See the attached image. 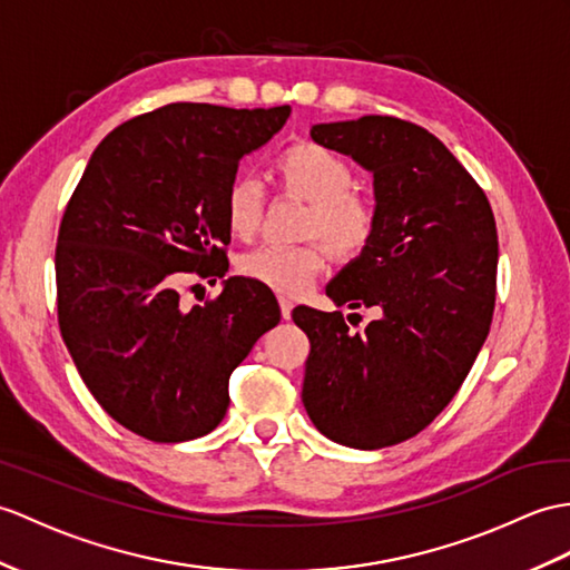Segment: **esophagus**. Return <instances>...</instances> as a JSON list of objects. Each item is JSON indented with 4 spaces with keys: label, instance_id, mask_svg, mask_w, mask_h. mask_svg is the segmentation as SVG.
I'll list each match as a JSON object with an SVG mask.
<instances>
[{
    "label": "esophagus",
    "instance_id": "34e87169",
    "mask_svg": "<svg viewBox=\"0 0 570 570\" xmlns=\"http://www.w3.org/2000/svg\"><path fill=\"white\" fill-rule=\"evenodd\" d=\"M279 306H282V317H284V321H288V317H291V311H294V303H291L288 298H282V301H279Z\"/></svg>",
    "mask_w": 570,
    "mask_h": 570
}]
</instances>
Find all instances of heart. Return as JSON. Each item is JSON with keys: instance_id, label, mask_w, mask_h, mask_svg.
<instances>
[{"instance_id": "heart-1", "label": "heart", "mask_w": 570, "mask_h": 570, "mask_svg": "<svg viewBox=\"0 0 570 570\" xmlns=\"http://www.w3.org/2000/svg\"><path fill=\"white\" fill-rule=\"evenodd\" d=\"M272 171L282 189L308 202L303 237H321L337 259L360 257L376 233V206L354 191V171L337 153L321 142H291L274 157ZM223 216L233 237L247 240L259 228L262 191L249 177H235L223 196ZM325 267L317 243L279 247L262 245L237 259V272L282 296H298Z\"/></svg>"}]
</instances>
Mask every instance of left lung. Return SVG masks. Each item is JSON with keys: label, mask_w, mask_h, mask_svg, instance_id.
Here are the masks:
<instances>
[{"label": "left lung", "mask_w": 570, "mask_h": 570, "mask_svg": "<svg viewBox=\"0 0 570 570\" xmlns=\"http://www.w3.org/2000/svg\"><path fill=\"white\" fill-rule=\"evenodd\" d=\"M311 138L374 175V240L325 294L374 308L376 321L352 333L340 311L294 308L311 340L301 399L327 440L391 446L442 413L483 347L495 308V218L444 142L403 118L317 124Z\"/></svg>", "instance_id": "left-lung-1"}]
</instances>
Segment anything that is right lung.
Segmentation results:
<instances>
[{
  "instance_id": "right-lung-1",
  "label": "right lung",
  "mask_w": 570,
  "mask_h": 570,
  "mask_svg": "<svg viewBox=\"0 0 570 570\" xmlns=\"http://www.w3.org/2000/svg\"><path fill=\"white\" fill-rule=\"evenodd\" d=\"M291 106L167 104L114 128L79 179L56 247L58 323L79 376L118 425L150 442L218 428L233 368L282 321L267 286L230 276L184 308V279H223V196Z\"/></svg>"
}]
</instances>
